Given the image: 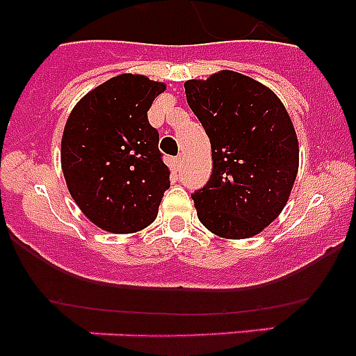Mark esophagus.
<instances>
[{
    "instance_id": "obj_1",
    "label": "esophagus",
    "mask_w": 356,
    "mask_h": 356,
    "mask_svg": "<svg viewBox=\"0 0 356 356\" xmlns=\"http://www.w3.org/2000/svg\"><path fill=\"white\" fill-rule=\"evenodd\" d=\"M172 168H175L176 171L181 168V156H176V159H172Z\"/></svg>"
}]
</instances>
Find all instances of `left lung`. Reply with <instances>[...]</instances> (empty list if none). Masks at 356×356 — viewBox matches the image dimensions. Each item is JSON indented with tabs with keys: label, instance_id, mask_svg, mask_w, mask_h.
Instances as JSON below:
<instances>
[{
	"label": "left lung",
	"instance_id": "left-lung-1",
	"mask_svg": "<svg viewBox=\"0 0 356 356\" xmlns=\"http://www.w3.org/2000/svg\"><path fill=\"white\" fill-rule=\"evenodd\" d=\"M187 103L212 146V175L194 191L197 217L212 234L248 238L284 210L300 147L275 92L234 71L185 81Z\"/></svg>",
	"mask_w": 356,
	"mask_h": 356
}]
</instances>
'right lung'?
<instances>
[{
	"mask_svg": "<svg viewBox=\"0 0 356 356\" xmlns=\"http://www.w3.org/2000/svg\"><path fill=\"white\" fill-rule=\"evenodd\" d=\"M163 89L140 74H119L90 90L65 122V184L81 212L106 232L134 234L151 225L171 185L159 131L147 121Z\"/></svg>",
	"mask_w": 356,
	"mask_h": 356,
	"instance_id": "1",
	"label": "right lung"
}]
</instances>
